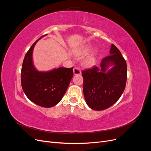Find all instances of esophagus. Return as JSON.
Returning <instances> with one entry per match:
<instances>
[{
  "mask_svg": "<svg viewBox=\"0 0 151 151\" xmlns=\"http://www.w3.org/2000/svg\"><path fill=\"white\" fill-rule=\"evenodd\" d=\"M73 72H74V75H80L81 74V70L78 68H76V67L74 68V69H73Z\"/></svg>",
  "mask_w": 151,
  "mask_h": 151,
  "instance_id": "34e87169",
  "label": "esophagus"
}]
</instances>
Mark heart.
Returning <instances> with one entry per match:
<instances>
[{
  "instance_id": "heart-1",
  "label": "heart",
  "mask_w": 151,
  "mask_h": 151,
  "mask_svg": "<svg viewBox=\"0 0 151 151\" xmlns=\"http://www.w3.org/2000/svg\"><path fill=\"white\" fill-rule=\"evenodd\" d=\"M91 50H92L91 47L89 46V45H87V46H85L82 49L76 51L74 53L76 57L78 58H82L86 56V55H88L91 51ZM97 56H98L97 50H94V51L91 52L89 55L83 60V65L84 67H88V68L93 67L96 64Z\"/></svg>"
}]
</instances>
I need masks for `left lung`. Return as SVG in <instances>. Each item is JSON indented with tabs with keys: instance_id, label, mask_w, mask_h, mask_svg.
I'll use <instances>...</instances> for the list:
<instances>
[{
	"instance_id": "left-lung-1",
	"label": "left lung",
	"mask_w": 151,
	"mask_h": 151,
	"mask_svg": "<svg viewBox=\"0 0 151 151\" xmlns=\"http://www.w3.org/2000/svg\"><path fill=\"white\" fill-rule=\"evenodd\" d=\"M127 63L115 45L100 64L82 72L83 93L88 106L101 111L115 104L123 94L127 78Z\"/></svg>"
}]
</instances>
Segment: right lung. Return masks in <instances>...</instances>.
<instances>
[{
	"label": "right lung",
	"mask_w": 151,
	"mask_h": 151,
	"mask_svg": "<svg viewBox=\"0 0 151 151\" xmlns=\"http://www.w3.org/2000/svg\"><path fill=\"white\" fill-rule=\"evenodd\" d=\"M41 38L33 43L24 57L21 69V86L31 101L42 107L50 108L61 101L74 73L72 67L55 68L48 71L36 69L33 52L35 45Z\"/></svg>",
	"instance_id": "1"
}]
</instances>
